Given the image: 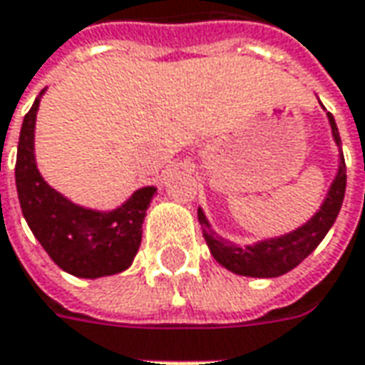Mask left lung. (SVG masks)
I'll return each instance as SVG.
<instances>
[{
  "label": "left lung",
  "instance_id": "obj_1",
  "mask_svg": "<svg viewBox=\"0 0 365 365\" xmlns=\"http://www.w3.org/2000/svg\"><path fill=\"white\" fill-rule=\"evenodd\" d=\"M327 118H329L335 144L341 146V138H339V130L335 125V120H333L331 113H327ZM345 180H347V175H345V160L344 154H341L337 176H335L329 192H327L325 201L321 205V209L315 213V217H311V221H307L302 227L287 233V235L266 240V242H258L254 245H245V247H240V245L225 242L223 237H219L217 233L211 230L209 221L205 217L203 209H199L197 215H199V223L203 227L205 242L209 245L213 258L217 259L221 266H225L227 270H232V272L242 274V276H252V278L282 276L288 270L297 268L327 235L331 225L335 223V219L339 215L341 203H344Z\"/></svg>",
  "mask_w": 365,
  "mask_h": 365
}]
</instances>
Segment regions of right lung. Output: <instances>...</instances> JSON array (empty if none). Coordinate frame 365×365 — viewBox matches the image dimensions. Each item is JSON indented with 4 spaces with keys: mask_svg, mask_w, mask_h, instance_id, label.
Listing matches in <instances>:
<instances>
[{
    "mask_svg": "<svg viewBox=\"0 0 365 365\" xmlns=\"http://www.w3.org/2000/svg\"><path fill=\"white\" fill-rule=\"evenodd\" d=\"M44 93V91H42ZM21 123L16 187L24 217L52 262L78 278L123 272L142 242V223L156 189L135 190L115 211L101 213L64 199L48 187L36 168L34 128L40 97Z\"/></svg>",
    "mask_w": 365,
    "mask_h": 365,
    "instance_id": "right-lung-1",
    "label": "right lung"
}]
</instances>
